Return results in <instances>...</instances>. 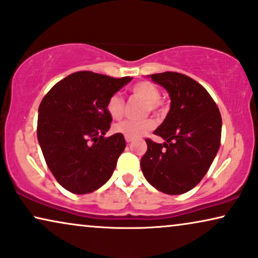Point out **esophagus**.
Wrapping results in <instances>:
<instances>
[{"instance_id": "obj_1", "label": "esophagus", "mask_w": 258, "mask_h": 258, "mask_svg": "<svg viewBox=\"0 0 258 258\" xmlns=\"http://www.w3.org/2000/svg\"><path fill=\"white\" fill-rule=\"evenodd\" d=\"M125 141H126V143H130L133 141V139H130V137H126L125 136Z\"/></svg>"}]
</instances>
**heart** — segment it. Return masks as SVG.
Segmentation results:
<instances>
[{"instance_id": "heart-1", "label": "heart", "mask_w": 258, "mask_h": 258, "mask_svg": "<svg viewBox=\"0 0 258 258\" xmlns=\"http://www.w3.org/2000/svg\"><path fill=\"white\" fill-rule=\"evenodd\" d=\"M130 91L134 96L140 98L144 103L148 104L149 110H155L158 107V102L161 100V91L154 83L142 81L130 88ZM107 110L112 118L118 119L122 117L123 111H124V101L118 94L112 95L108 100ZM155 126L153 119H143V121H126L119 122L114 126L115 132L122 134L130 139H137V137L144 135L150 132Z\"/></svg>"}]
</instances>
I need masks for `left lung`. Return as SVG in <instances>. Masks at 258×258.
<instances>
[{"label": "left lung", "mask_w": 258, "mask_h": 258, "mask_svg": "<svg viewBox=\"0 0 258 258\" xmlns=\"http://www.w3.org/2000/svg\"><path fill=\"white\" fill-rule=\"evenodd\" d=\"M170 97V110L155 135L164 143L147 139L141 160L144 177L168 195H181L196 186L209 170L221 143L222 118L209 93L183 74L148 75Z\"/></svg>", "instance_id": "1"}]
</instances>
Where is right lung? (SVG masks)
I'll return each instance as SVG.
<instances>
[{
    "label": "right lung",
    "mask_w": 258,
    "mask_h": 258,
    "mask_svg": "<svg viewBox=\"0 0 258 258\" xmlns=\"http://www.w3.org/2000/svg\"><path fill=\"white\" fill-rule=\"evenodd\" d=\"M132 80L77 72L42 100L37 140L51 174L68 191L93 192L111 177L125 140L118 133L104 137L112 119L107 103Z\"/></svg>",
    "instance_id": "obj_1"
}]
</instances>
